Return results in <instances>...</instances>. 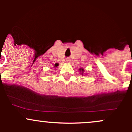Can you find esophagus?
<instances>
[{
	"mask_svg": "<svg viewBox=\"0 0 132 132\" xmlns=\"http://www.w3.org/2000/svg\"><path fill=\"white\" fill-rule=\"evenodd\" d=\"M66 62H70V59H66Z\"/></svg>",
	"mask_w": 132,
	"mask_h": 132,
	"instance_id": "esophagus-1",
	"label": "esophagus"
}]
</instances>
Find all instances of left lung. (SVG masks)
<instances>
[{"label": "left lung", "mask_w": 132, "mask_h": 132, "mask_svg": "<svg viewBox=\"0 0 132 132\" xmlns=\"http://www.w3.org/2000/svg\"><path fill=\"white\" fill-rule=\"evenodd\" d=\"M80 71H82V72L84 71V70H83V69H80Z\"/></svg>", "instance_id": "left-lung-1"}]
</instances>
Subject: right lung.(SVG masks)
I'll return each mask as SVG.
<instances>
[{"mask_svg":"<svg viewBox=\"0 0 132 132\" xmlns=\"http://www.w3.org/2000/svg\"><path fill=\"white\" fill-rule=\"evenodd\" d=\"M58 66V64H55V66H55V67H57V66Z\"/></svg>","mask_w":132,"mask_h":132,"instance_id":"1","label":"right lung"}]
</instances>
